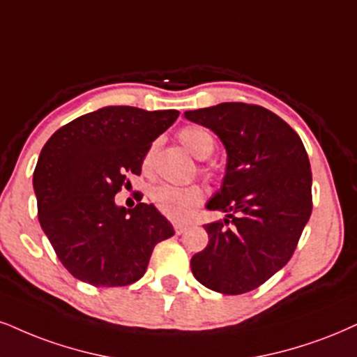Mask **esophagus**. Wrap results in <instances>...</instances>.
Returning a JSON list of instances; mask_svg holds the SVG:
<instances>
[{
  "mask_svg": "<svg viewBox=\"0 0 357 357\" xmlns=\"http://www.w3.org/2000/svg\"><path fill=\"white\" fill-rule=\"evenodd\" d=\"M174 228H175V233H177V235H182V233L187 231L188 227L183 225V223H175Z\"/></svg>",
  "mask_w": 357,
  "mask_h": 357,
  "instance_id": "1",
  "label": "esophagus"
}]
</instances>
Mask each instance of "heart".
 I'll list each match as a JSON object with an SVG mask.
<instances>
[{"label":"heart","instance_id":"b5f03b06","mask_svg":"<svg viewBox=\"0 0 357 357\" xmlns=\"http://www.w3.org/2000/svg\"><path fill=\"white\" fill-rule=\"evenodd\" d=\"M180 142L187 149L192 155L197 158H206L212 155L215 151V137L212 132L202 126H188L178 132ZM152 164V151L147 152L144 158V170H151ZM204 174L208 178L217 180L218 170L215 167H204ZM151 200L155 208L164 217L174 222H187L188 218L195 213V210L204 204L205 190L199 183L187 187H174V185H160L155 187L151 193Z\"/></svg>","mask_w":357,"mask_h":357}]
</instances>
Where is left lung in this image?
<instances>
[{"label":"left lung","instance_id":"obj_1","mask_svg":"<svg viewBox=\"0 0 357 357\" xmlns=\"http://www.w3.org/2000/svg\"><path fill=\"white\" fill-rule=\"evenodd\" d=\"M225 144L227 174L210 210L225 222L206 223L208 245L192 257L202 284L223 294L257 289L296 250L313 210L311 167L300 135L257 104L223 102L185 112Z\"/></svg>","mask_w":357,"mask_h":357}]
</instances>
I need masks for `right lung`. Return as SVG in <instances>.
Returning a JSON list of instances; mask_svg holds the SVG:
<instances>
[{"mask_svg": "<svg viewBox=\"0 0 357 357\" xmlns=\"http://www.w3.org/2000/svg\"><path fill=\"white\" fill-rule=\"evenodd\" d=\"M178 111L109 105L57 129L33 175L38 217L74 278L92 286H127L144 276L153 246L174 227L153 205L126 210L114 197L140 175L149 149Z\"/></svg>", "mask_w": 357, "mask_h": 357, "instance_id": "1", "label": "right lung"}]
</instances>
